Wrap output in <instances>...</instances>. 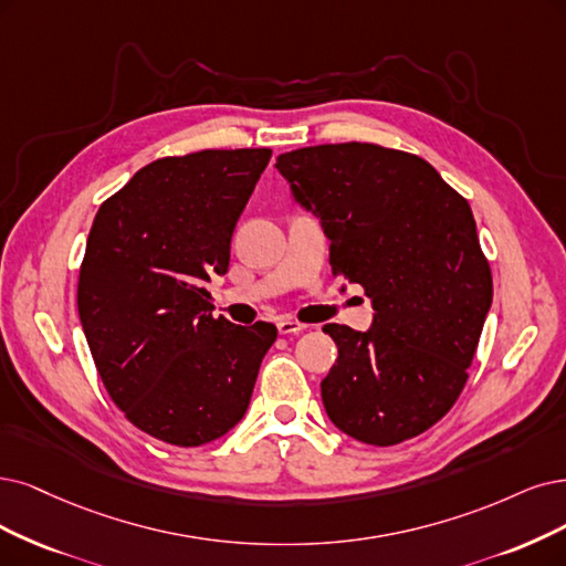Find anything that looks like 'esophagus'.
<instances>
[{"instance_id": "esophagus-1", "label": "esophagus", "mask_w": 566, "mask_h": 566, "mask_svg": "<svg viewBox=\"0 0 566 566\" xmlns=\"http://www.w3.org/2000/svg\"><path fill=\"white\" fill-rule=\"evenodd\" d=\"M305 328H307V324H301V322L291 319V317H280L277 319V331L282 333V336H291V333H301Z\"/></svg>"}]
</instances>
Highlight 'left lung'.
<instances>
[{
  "instance_id": "1",
  "label": "left lung",
  "mask_w": 566,
  "mask_h": 566,
  "mask_svg": "<svg viewBox=\"0 0 566 566\" xmlns=\"http://www.w3.org/2000/svg\"><path fill=\"white\" fill-rule=\"evenodd\" d=\"M296 200L322 219L333 275L361 284L375 319L324 331L338 359L324 408L347 436L389 448L450 412L492 305V270L464 196L415 154L380 144L277 156Z\"/></svg>"
}]
</instances>
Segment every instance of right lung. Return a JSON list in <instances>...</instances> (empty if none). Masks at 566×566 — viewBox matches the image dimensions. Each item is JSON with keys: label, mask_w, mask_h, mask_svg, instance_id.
<instances>
[{"label": "right lung", "mask_w": 566, "mask_h": 566, "mask_svg": "<svg viewBox=\"0 0 566 566\" xmlns=\"http://www.w3.org/2000/svg\"><path fill=\"white\" fill-rule=\"evenodd\" d=\"M270 149L165 156L104 200L76 305L104 389L139 431L198 448L247 412L277 328L212 317L230 238Z\"/></svg>", "instance_id": "obj_1"}]
</instances>
